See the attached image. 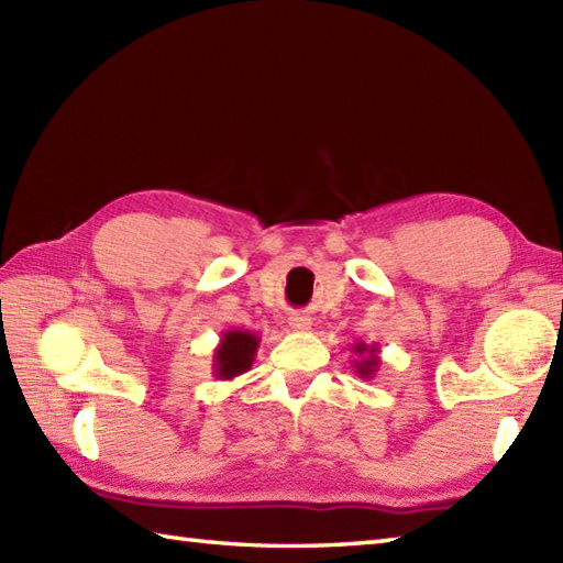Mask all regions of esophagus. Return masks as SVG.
Here are the masks:
<instances>
[{
	"instance_id": "esophagus-1",
	"label": "esophagus",
	"mask_w": 563,
	"mask_h": 563,
	"mask_svg": "<svg viewBox=\"0 0 563 563\" xmlns=\"http://www.w3.org/2000/svg\"><path fill=\"white\" fill-rule=\"evenodd\" d=\"M288 324L292 331H307V329H312V319H309L307 314H292Z\"/></svg>"
}]
</instances>
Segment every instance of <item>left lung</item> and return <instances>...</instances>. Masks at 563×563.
Here are the masks:
<instances>
[{
    "label": "left lung",
    "mask_w": 563,
    "mask_h": 563,
    "mask_svg": "<svg viewBox=\"0 0 563 563\" xmlns=\"http://www.w3.org/2000/svg\"><path fill=\"white\" fill-rule=\"evenodd\" d=\"M353 353H355V361H353L355 373L363 379H373L379 367V345L375 343L367 345L363 341H357L353 343Z\"/></svg>",
    "instance_id": "1"
}]
</instances>
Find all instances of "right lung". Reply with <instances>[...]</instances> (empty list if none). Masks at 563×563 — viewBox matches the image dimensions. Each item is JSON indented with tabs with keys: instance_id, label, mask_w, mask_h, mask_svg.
I'll return each instance as SVG.
<instances>
[{
	"instance_id": "1",
	"label": "right lung",
	"mask_w": 563,
	"mask_h": 563,
	"mask_svg": "<svg viewBox=\"0 0 563 563\" xmlns=\"http://www.w3.org/2000/svg\"><path fill=\"white\" fill-rule=\"evenodd\" d=\"M261 339L244 329H230L222 333L218 349L212 353V375L218 379H234L254 365Z\"/></svg>"
}]
</instances>
